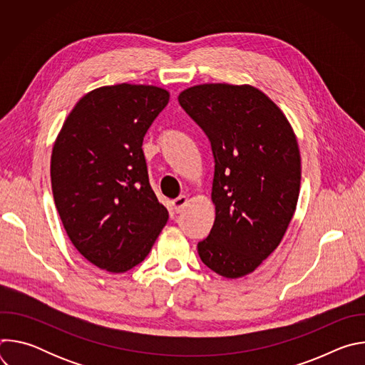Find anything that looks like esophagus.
Masks as SVG:
<instances>
[{
    "mask_svg": "<svg viewBox=\"0 0 365 365\" xmlns=\"http://www.w3.org/2000/svg\"><path fill=\"white\" fill-rule=\"evenodd\" d=\"M186 203H187V197H186V196H179V197H176L175 200H172V206H173L175 212H176V214L182 212L183 207L186 206Z\"/></svg>",
    "mask_w": 365,
    "mask_h": 365,
    "instance_id": "34e87169",
    "label": "esophagus"
}]
</instances>
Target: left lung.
Listing matches in <instances>:
<instances>
[{"instance_id":"left-lung-1","label":"left lung","mask_w":365,"mask_h":365,"mask_svg":"<svg viewBox=\"0 0 365 365\" xmlns=\"http://www.w3.org/2000/svg\"><path fill=\"white\" fill-rule=\"evenodd\" d=\"M178 99L210 138L215 160V222L197 242L199 257L222 277L247 276L277 248L296 211V135L282 110L251 85L203 83Z\"/></svg>"}]
</instances>
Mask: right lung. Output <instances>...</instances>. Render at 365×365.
Here are the masks:
<instances>
[{"instance_id": "1", "label": "right lung", "mask_w": 365, "mask_h": 365, "mask_svg": "<svg viewBox=\"0 0 365 365\" xmlns=\"http://www.w3.org/2000/svg\"><path fill=\"white\" fill-rule=\"evenodd\" d=\"M169 96L153 85L96 88L78 101L51 151V190L66 234L110 273L140 264L169 220L141 148Z\"/></svg>"}]
</instances>
